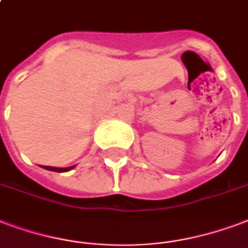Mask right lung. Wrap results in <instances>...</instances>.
<instances>
[{
    "label": "right lung",
    "instance_id": "right-lung-1",
    "mask_svg": "<svg viewBox=\"0 0 248 248\" xmlns=\"http://www.w3.org/2000/svg\"><path fill=\"white\" fill-rule=\"evenodd\" d=\"M44 169L52 170V171H58V173H62V171H69L74 168V166H70V168H53V166H43Z\"/></svg>",
    "mask_w": 248,
    "mask_h": 248
}]
</instances>
